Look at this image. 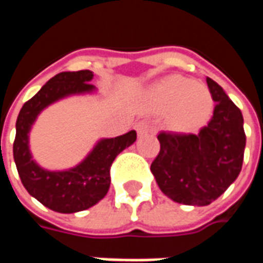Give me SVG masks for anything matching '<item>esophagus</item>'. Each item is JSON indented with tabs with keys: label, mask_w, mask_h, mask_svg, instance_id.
<instances>
[{
	"label": "esophagus",
	"mask_w": 263,
	"mask_h": 263,
	"mask_svg": "<svg viewBox=\"0 0 263 263\" xmlns=\"http://www.w3.org/2000/svg\"><path fill=\"white\" fill-rule=\"evenodd\" d=\"M137 131L138 135H146L149 132H152V128L149 125V122H146V121H141V122H138L137 124Z\"/></svg>",
	"instance_id": "obj_1"
}]
</instances>
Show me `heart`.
Masks as SVG:
<instances>
[{
	"mask_svg": "<svg viewBox=\"0 0 263 263\" xmlns=\"http://www.w3.org/2000/svg\"><path fill=\"white\" fill-rule=\"evenodd\" d=\"M151 108L168 111L167 125L176 132L197 131L210 120L214 101L207 87L201 83L171 76L156 83L146 91Z\"/></svg>",
	"mask_w": 263,
	"mask_h": 263,
	"instance_id": "1",
	"label": "heart"
}]
</instances>
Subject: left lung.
I'll list each match as a JSON object with an SVG mask.
<instances>
[{
  "label": "left lung",
  "mask_w": 263,
  "mask_h": 263,
  "mask_svg": "<svg viewBox=\"0 0 263 263\" xmlns=\"http://www.w3.org/2000/svg\"><path fill=\"white\" fill-rule=\"evenodd\" d=\"M214 114L197 135H158L160 152L151 172L162 193L186 205H209L235 182L247 137L241 109L220 84L207 77Z\"/></svg>",
  "instance_id": "1"
}]
</instances>
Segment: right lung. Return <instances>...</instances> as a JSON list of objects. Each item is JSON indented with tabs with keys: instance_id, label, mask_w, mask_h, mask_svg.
I'll return each mask as SVG.
<instances>
[{
	"instance_id": "right-lung-1",
	"label": "right lung",
	"mask_w": 263,
	"mask_h": 263,
	"mask_svg": "<svg viewBox=\"0 0 263 263\" xmlns=\"http://www.w3.org/2000/svg\"><path fill=\"white\" fill-rule=\"evenodd\" d=\"M92 77L90 70L62 71L22 105L16 118L14 160L21 182L32 197L56 213L83 211L103 200L108 193L112 162L137 141L134 129L120 137L101 138L80 163L65 171H48L32 158L29 134L39 114L63 98L97 92L90 84Z\"/></svg>"
}]
</instances>
